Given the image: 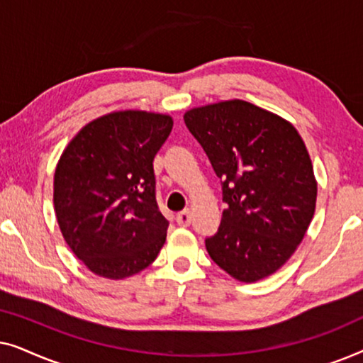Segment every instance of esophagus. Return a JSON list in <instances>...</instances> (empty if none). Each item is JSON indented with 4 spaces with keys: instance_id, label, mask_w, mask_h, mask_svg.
<instances>
[{
    "instance_id": "esophagus-1",
    "label": "esophagus",
    "mask_w": 363,
    "mask_h": 363,
    "mask_svg": "<svg viewBox=\"0 0 363 363\" xmlns=\"http://www.w3.org/2000/svg\"><path fill=\"white\" fill-rule=\"evenodd\" d=\"M177 223L180 226H190L191 225V213H190V210H183L182 213H178L177 215Z\"/></svg>"
}]
</instances>
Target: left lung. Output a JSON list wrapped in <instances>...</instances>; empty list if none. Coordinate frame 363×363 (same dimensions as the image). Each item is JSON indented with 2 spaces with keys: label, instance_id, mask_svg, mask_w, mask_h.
<instances>
[{
  "label": "left lung",
  "instance_id": "8db88e82",
  "mask_svg": "<svg viewBox=\"0 0 363 363\" xmlns=\"http://www.w3.org/2000/svg\"><path fill=\"white\" fill-rule=\"evenodd\" d=\"M191 135L221 180V225L206 251L228 274L255 282L276 272L304 238L315 211L317 183L292 123L246 101L185 113Z\"/></svg>",
  "mask_w": 363,
  "mask_h": 363
}]
</instances>
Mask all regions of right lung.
<instances>
[{
    "mask_svg": "<svg viewBox=\"0 0 363 363\" xmlns=\"http://www.w3.org/2000/svg\"><path fill=\"white\" fill-rule=\"evenodd\" d=\"M172 127L163 113L112 112L82 127L59 158V228L94 274L123 279L160 252L168 220L157 205L153 158Z\"/></svg>",
    "mask_w": 363,
    "mask_h": 363,
    "instance_id": "obj_1",
    "label": "right lung"
}]
</instances>
